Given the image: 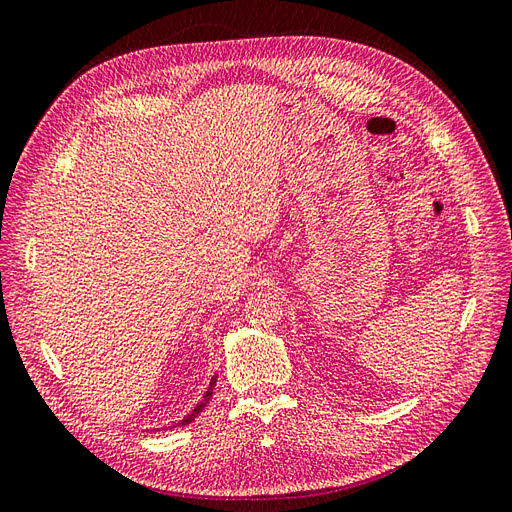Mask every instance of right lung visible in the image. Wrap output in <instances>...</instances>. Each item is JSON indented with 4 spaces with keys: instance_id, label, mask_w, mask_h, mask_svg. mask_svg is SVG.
<instances>
[{
    "instance_id": "1",
    "label": "right lung",
    "mask_w": 512,
    "mask_h": 512,
    "mask_svg": "<svg viewBox=\"0 0 512 512\" xmlns=\"http://www.w3.org/2000/svg\"><path fill=\"white\" fill-rule=\"evenodd\" d=\"M215 382H218V374L211 376V380H209V386H207V391L203 393V399H200L198 404L194 406V410H192L190 414H185V416L181 418V421H177V423L170 425V429H173V427H181V425H190V423L194 421V418H196L200 412L205 410V406L209 404V399H211V395H213V386H215Z\"/></svg>"
}]
</instances>
